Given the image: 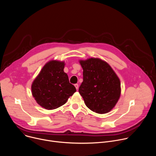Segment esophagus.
<instances>
[{
    "label": "esophagus",
    "mask_w": 156,
    "mask_h": 156,
    "mask_svg": "<svg viewBox=\"0 0 156 156\" xmlns=\"http://www.w3.org/2000/svg\"><path fill=\"white\" fill-rule=\"evenodd\" d=\"M75 87H76V90H78V84H75Z\"/></svg>",
    "instance_id": "34e87169"
}]
</instances>
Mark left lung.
<instances>
[{
    "label": "left lung",
    "instance_id": "left-lung-1",
    "mask_svg": "<svg viewBox=\"0 0 156 156\" xmlns=\"http://www.w3.org/2000/svg\"><path fill=\"white\" fill-rule=\"evenodd\" d=\"M83 81L79 93L86 105L98 114H106L117 103L121 94L120 81L111 66L98 58L80 60Z\"/></svg>",
    "mask_w": 156,
    "mask_h": 156
}]
</instances>
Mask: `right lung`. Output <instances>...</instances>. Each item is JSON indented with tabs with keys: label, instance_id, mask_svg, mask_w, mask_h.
Wrapping results in <instances>:
<instances>
[{
	"label": "right lung",
	"instance_id": "obj_1",
	"mask_svg": "<svg viewBox=\"0 0 156 156\" xmlns=\"http://www.w3.org/2000/svg\"><path fill=\"white\" fill-rule=\"evenodd\" d=\"M64 62L51 60L41 70L31 85L33 96L42 107L52 110L65 104L75 92L64 72Z\"/></svg>",
	"mask_w": 156,
	"mask_h": 156
}]
</instances>
